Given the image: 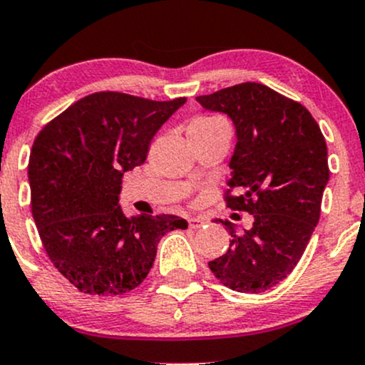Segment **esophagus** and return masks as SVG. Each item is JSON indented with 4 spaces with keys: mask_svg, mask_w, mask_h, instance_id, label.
Here are the masks:
<instances>
[{
    "mask_svg": "<svg viewBox=\"0 0 365 365\" xmlns=\"http://www.w3.org/2000/svg\"><path fill=\"white\" fill-rule=\"evenodd\" d=\"M206 223L207 220L204 216H195L188 220V226H190V228H200V226H204Z\"/></svg>",
    "mask_w": 365,
    "mask_h": 365,
    "instance_id": "esophagus-1",
    "label": "esophagus"
}]
</instances>
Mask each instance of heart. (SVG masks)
Wrapping results in <instances>:
<instances>
[{"label": "heart", "mask_w": 365, "mask_h": 365, "mask_svg": "<svg viewBox=\"0 0 365 365\" xmlns=\"http://www.w3.org/2000/svg\"><path fill=\"white\" fill-rule=\"evenodd\" d=\"M216 121H221V120L215 118V116H199V118H195L194 121H192L190 127H188V128H192V127H204V125L216 123Z\"/></svg>", "instance_id": "heart-1"}]
</instances>
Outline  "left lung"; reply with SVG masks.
<instances>
[{
  "label": "left lung",
  "instance_id": "left-lung-1",
  "mask_svg": "<svg viewBox=\"0 0 365 365\" xmlns=\"http://www.w3.org/2000/svg\"><path fill=\"white\" fill-rule=\"evenodd\" d=\"M195 99L235 123L233 173L223 199L226 207L254 216L244 235L221 221L232 240L209 269L235 292H266L295 269L319 221L329 180L324 135L307 108L257 82Z\"/></svg>",
  "mask_w": 365,
  "mask_h": 365
}]
</instances>
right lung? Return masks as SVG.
<instances>
[{
  "label": "right lung",
  "mask_w": 365,
  "mask_h": 365,
  "mask_svg": "<svg viewBox=\"0 0 365 365\" xmlns=\"http://www.w3.org/2000/svg\"><path fill=\"white\" fill-rule=\"evenodd\" d=\"M187 101L92 92L41 128L29 158L31 207L49 261L78 292H132L153 267L158 244L187 221L128 217L121 178L145 163L150 139Z\"/></svg>",
  "instance_id": "1"
}]
</instances>
